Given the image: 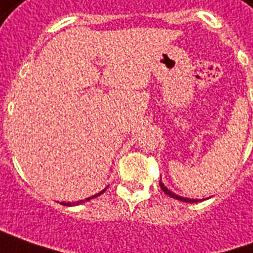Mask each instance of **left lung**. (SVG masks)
I'll use <instances>...</instances> for the list:
<instances>
[{
	"label": "left lung",
	"instance_id": "8db88e82",
	"mask_svg": "<svg viewBox=\"0 0 253 253\" xmlns=\"http://www.w3.org/2000/svg\"><path fill=\"white\" fill-rule=\"evenodd\" d=\"M160 187H161V190L164 191L167 195H169L170 198H173V199H177V201L187 202V203H195V202L202 201V199H199V201H198V199H190V198H183V196L176 195V194H173L172 191H169V190H168V188H167V187L164 186V183H163V181H160Z\"/></svg>",
	"mask_w": 253,
	"mask_h": 253
}]
</instances>
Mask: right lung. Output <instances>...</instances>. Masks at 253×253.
Listing matches in <instances>:
<instances>
[{"mask_svg": "<svg viewBox=\"0 0 253 253\" xmlns=\"http://www.w3.org/2000/svg\"><path fill=\"white\" fill-rule=\"evenodd\" d=\"M107 190V188H104V190L103 191H100L99 194H96V195H92V196H89V198H86V199H85V201H77V202H62V203H61V205H63V206H76V205H81V203H83V202H88V201H90V199H93V198H96V196H99V195H101V194H103V192H104V191Z\"/></svg>", "mask_w": 253, "mask_h": 253, "instance_id": "1", "label": "right lung"}]
</instances>
